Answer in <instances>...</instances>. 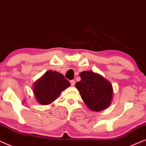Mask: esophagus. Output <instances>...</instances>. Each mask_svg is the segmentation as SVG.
Returning <instances> with one entry per match:
<instances>
[{"label": "esophagus", "mask_w": 146, "mask_h": 146, "mask_svg": "<svg viewBox=\"0 0 146 146\" xmlns=\"http://www.w3.org/2000/svg\"><path fill=\"white\" fill-rule=\"evenodd\" d=\"M70 83H71V86H74L75 83V80H71V81H70Z\"/></svg>", "instance_id": "1"}]
</instances>
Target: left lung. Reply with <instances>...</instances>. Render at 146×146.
<instances>
[{
    "instance_id": "obj_1",
    "label": "left lung",
    "mask_w": 146,
    "mask_h": 146,
    "mask_svg": "<svg viewBox=\"0 0 146 146\" xmlns=\"http://www.w3.org/2000/svg\"><path fill=\"white\" fill-rule=\"evenodd\" d=\"M81 81L75 84L81 98L91 111H100L110 106L113 87L110 81L91 71L80 73Z\"/></svg>"
}]
</instances>
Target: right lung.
Masks as SVG:
<instances>
[{
    "label": "right lung",
    "mask_w": 146,
    "mask_h": 146,
    "mask_svg": "<svg viewBox=\"0 0 146 146\" xmlns=\"http://www.w3.org/2000/svg\"><path fill=\"white\" fill-rule=\"evenodd\" d=\"M69 86V81L61 73L50 70L35 83L33 93L39 104L48 105L54 102L60 93Z\"/></svg>",
    "instance_id": "add662e5"
}]
</instances>
